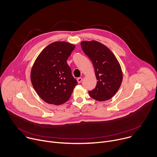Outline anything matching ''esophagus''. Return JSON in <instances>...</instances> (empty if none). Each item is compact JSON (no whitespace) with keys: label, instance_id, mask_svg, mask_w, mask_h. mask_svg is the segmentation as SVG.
Masks as SVG:
<instances>
[{"label":"esophagus","instance_id":"1","mask_svg":"<svg viewBox=\"0 0 157 157\" xmlns=\"http://www.w3.org/2000/svg\"><path fill=\"white\" fill-rule=\"evenodd\" d=\"M77 81H78V83H81V81H82V78H78L77 79Z\"/></svg>","mask_w":157,"mask_h":157}]
</instances>
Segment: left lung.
I'll list each match as a JSON object with an SVG mask.
<instances>
[{"mask_svg":"<svg viewBox=\"0 0 157 157\" xmlns=\"http://www.w3.org/2000/svg\"><path fill=\"white\" fill-rule=\"evenodd\" d=\"M81 45L93 63L98 79L96 87L89 91V96L98 101L111 99L118 91L123 79L118 60L113 52L99 41H83Z\"/></svg>","mask_w":157,"mask_h":157,"instance_id":"left-lung-1","label":"left lung"}]
</instances>
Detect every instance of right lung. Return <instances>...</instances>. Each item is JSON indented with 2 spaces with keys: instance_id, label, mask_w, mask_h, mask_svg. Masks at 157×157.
<instances>
[{
  "instance_id": "right-lung-1",
  "label": "right lung",
  "mask_w": 157,
  "mask_h": 157,
  "mask_svg": "<svg viewBox=\"0 0 157 157\" xmlns=\"http://www.w3.org/2000/svg\"><path fill=\"white\" fill-rule=\"evenodd\" d=\"M75 48L68 42L55 41L44 48L34 62L32 84L38 95L48 104L66 102L78 84L66 62Z\"/></svg>"
}]
</instances>
